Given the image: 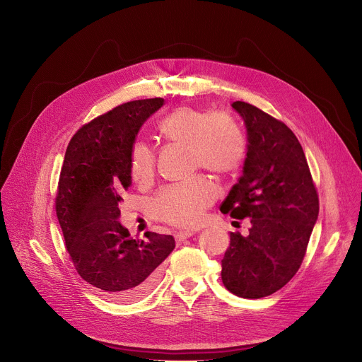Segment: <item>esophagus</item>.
Wrapping results in <instances>:
<instances>
[{
	"mask_svg": "<svg viewBox=\"0 0 362 362\" xmlns=\"http://www.w3.org/2000/svg\"><path fill=\"white\" fill-rule=\"evenodd\" d=\"M193 235H194V232H192V230H185V232H177V233L175 235V238H176V240L180 243V242H185L186 239L192 238Z\"/></svg>",
	"mask_w": 362,
	"mask_h": 362,
	"instance_id": "1",
	"label": "esophagus"
}]
</instances>
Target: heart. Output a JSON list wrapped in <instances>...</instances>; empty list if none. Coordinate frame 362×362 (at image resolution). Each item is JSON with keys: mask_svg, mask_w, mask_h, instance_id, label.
<instances>
[{"mask_svg": "<svg viewBox=\"0 0 362 362\" xmlns=\"http://www.w3.org/2000/svg\"><path fill=\"white\" fill-rule=\"evenodd\" d=\"M160 134L170 143L189 147L193 162L216 175L236 172L246 156V139L238 122L228 113H208L194 107H179L160 123ZM153 150L137 143L132 150L130 170L137 183H147L154 175ZM214 186L204 179L189 185L169 187L153 202L156 215L176 226H194L204 209L215 200Z\"/></svg>", "mask_w": 362, "mask_h": 362, "instance_id": "b5f03b06", "label": "heart"}]
</instances>
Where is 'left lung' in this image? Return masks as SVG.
Instances as JSON below:
<instances>
[{
  "mask_svg": "<svg viewBox=\"0 0 362 362\" xmlns=\"http://www.w3.org/2000/svg\"><path fill=\"white\" fill-rule=\"evenodd\" d=\"M246 127V159L222 214L250 219L247 236L230 233L222 259L228 291L249 299L272 295L299 269L320 202L305 153L292 130L245 101L232 103Z\"/></svg>",
  "mask_w": 362,
  "mask_h": 362,
  "instance_id": "8db88e82",
  "label": "left lung"
}]
</instances>
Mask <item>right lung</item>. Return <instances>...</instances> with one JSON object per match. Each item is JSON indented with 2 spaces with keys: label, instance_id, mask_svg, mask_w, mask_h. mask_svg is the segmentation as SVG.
I'll use <instances>...</instances> for the list:
<instances>
[{
  "label": "right lung",
  "instance_id": "add662e5",
  "mask_svg": "<svg viewBox=\"0 0 362 362\" xmlns=\"http://www.w3.org/2000/svg\"><path fill=\"white\" fill-rule=\"evenodd\" d=\"M163 98L124 103L83 126L70 140L60 173L56 211L78 275L103 295L133 302L156 285L175 249L170 235L130 238L119 222L122 193L132 186L136 136Z\"/></svg>",
  "mask_w": 362,
  "mask_h": 362
}]
</instances>
